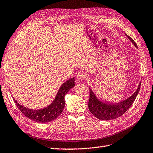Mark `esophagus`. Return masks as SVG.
Listing matches in <instances>:
<instances>
[{"label":"esophagus","mask_w":153,"mask_h":153,"mask_svg":"<svg viewBox=\"0 0 153 153\" xmlns=\"http://www.w3.org/2000/svg\"><path fill=\"white\" fill-rule=\"evenodd\" d=\"M76 79L78 80H80V81L84 80V79H86V74H85V72L84 71H80L77 74Z\"/></svg>","instance_id":"34e87169"}]
</instances>
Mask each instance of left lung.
Masks as SVG:
<instances>
[{"label":"left lung","instance_id":"1","mask_svg":"<svg viewBox=\"0 0 153 153\" xmlns=\"http://www.w3.org/2000/svg\"><path fill=\"white\" fill-rule=\"evenodd\" d=\"M127 36L129 40H130V42H132V43L134 45L135 47L137 48L134 41L128 36ZM141 82L140 83L137 90L132 95L123 101H121L117 104H108V102L100 101L97 98L94 93L89 88V99L88 102L89 110L95 117L99 119L100 120L109 121L120 117L132 106L137 94H138Z\"/></svg>","mask_w":153,"mask_h":153}]
</instances>
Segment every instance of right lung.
I'll return each mask as SVG.
<instances>
[{
  "label": "right lung",
  "mask_w": 153,
  "mask_h": 153,
  "mask_svg": "<svg viewBox=\"0 0 153 153\" xmlns=\"http://www.w3.org/2000/svg\"><path fill=\"white\" fill-rule=\"evenodd\" d=\"M74 85H75V83H74V77L66 81L59 88L53 102L49 106L43 109H30L21 105L15 99L13 100L18 108L30 120L39 123L50 122L54 120L62 114L65 107V96L68 94L69 89L74 86Z\"/></svg>",
  "instance_id": "add662e5"
}]
</instances>
